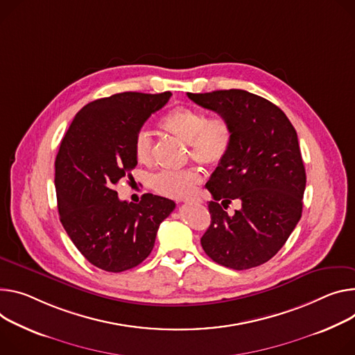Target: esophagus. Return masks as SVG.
I'll return each instance as SVG.
<instances>
[{
  "instance_id": "esophagus-1",
  "label": "esophagus",
  "mask_w": 355,
  "mask_h": 355,
  "mask_svg": "<svg viewBox=\"0 0 355 355\" xmlns=\"http://www.w3.org/2000/svg\"><path fill=\"white\" fill-rule=\"evenodd\" d=\"M182 202H185V204H188V202H201V200L200 198H185V200H181Z\"/></svg>"
}]
</instances>
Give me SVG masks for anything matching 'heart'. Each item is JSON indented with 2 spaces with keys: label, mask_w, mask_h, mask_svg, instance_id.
<instances>
[{
  "label": "heart",
  "mask_w": 355,
  "mask_h": 355,
  "mask_svg": "<svg viewBox=\"0 0 355 355\" xmlns=\"http://www.w3.org/2000/svg\"><path fill=\"white\" fill-rule=\"evenodd\" d=\"M159 127L187 143L191 158L208 167L219 166L231 150V125L220 116L207 117L202 110L178 106L161 119ZM133 151L139 163L147 164L151 161L153 140L146 130H140L136 135ZM200 182L201 174L197 168L163 170L154 174L150 180L154 191L171 198L189 196Z\"/></svg>",
  "instance_id": "b5f03b06"
}]
</instances>
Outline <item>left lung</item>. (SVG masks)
<instances>
[{"label": "left lung", "mask_w": 355, "mask_h": 355, "mask_svg": "<svg viewBox=\"0 0 355 355\" xmlns=\"http://www.w3.org/2000/svg\"><path fill=\"white\" fill-rule=\"evenodd\" d=\"M187 94L232 130L231 150L205 185L214 201L202 249L235 270L263 265L302 218L306 170L295 127L276 105L246 90ZM234 199L243 207L230 216L224 210Z\"/></svg>", "instance_id": "obj_1"}]
</instances>
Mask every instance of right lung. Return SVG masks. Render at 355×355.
Here are the masks:
<instances>
[{
    "instance_id": "obj_1",
    "label": "right lung",
    "mask_w": 355,
    "mask_h": 355,
    "mask_svg": "<svg viewBox=\"0 0 355 355\" xmlns=\"http://www.w3.org/2000/svg\"><path fill=\"white\" fill-rule=\"evenodd\" d=\"M171 92H124L82 107L62 139L55 159L60 222L78 250L96 268L124 272L151 253L159 223L175 202L144 194L120 201L116 185L137 166L136 135L163 107Z\"/></svg>"
}]
</instances>
